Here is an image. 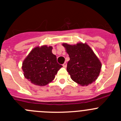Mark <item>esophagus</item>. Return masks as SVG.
Listing matches in <instances>:
<instances>
[{"label":"esophagus","mask_w":121,"mask_h":121,"mask_svg":"<svg viewBox=\"0 0 121 121\" xmlns=\"http://www.w3.org/2000/svg\"><path fill=\"white\" fill-rule=\"evenodd\" d=\"M62 65H63V67H65H65H67V63L64 62V64H63Z\"/></svg>","instance_id":"1"}]
</instances>
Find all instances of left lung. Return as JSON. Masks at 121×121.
Wrapping results in <instances>:
<instances>
[{
    "label": "left lung",
    "mask_w": 121,
    "mask_h": 121,
    "mask_svg": "<svg viewBox=\"0 0 121 121\" xmlns=\"http://www.w3.org/2000/svg\"><path fill=\"white\" fill-rule=\"evenodd\" d=\"M70 57L67 70L71 78L81 85H88L99 76L101 63L93 51L86 43L71 45L63 43Z\"/></svg>",
    "instance_id": "obj_1"
}]
</instances>
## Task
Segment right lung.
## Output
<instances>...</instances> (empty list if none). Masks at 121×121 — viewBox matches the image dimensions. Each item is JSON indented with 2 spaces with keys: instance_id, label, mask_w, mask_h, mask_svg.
<instances>
[{
  "instance_id": "right-lung-1",
  "label": "right lung",
  "mask_w": 121,
  "mask_h": 121,
  "mask_svg": "<svg viewBox=\"0 0 121 121\" xmlns=\"http://www.w3.org/2000/svg\"><path fill=\"white\" fill-rule=\"evenodd\" d=\"M52 47L35 48L22 63L25 78L31 83L44 86L51 82L62 65L57 63L56 56L52 53Z\"/></svg>"
}]
</instances>
